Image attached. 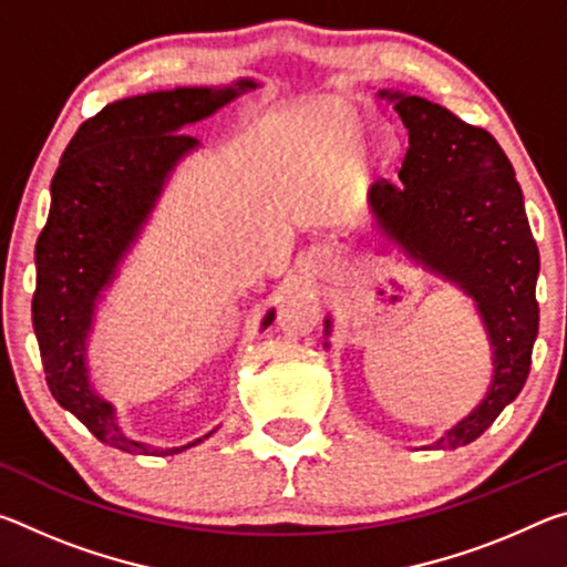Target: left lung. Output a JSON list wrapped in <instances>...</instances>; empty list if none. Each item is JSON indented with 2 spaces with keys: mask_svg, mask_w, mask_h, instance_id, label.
<instances>
[{
  "mask_svg": "<svg viewBox=\"0 0 567 567\" xmlns=\"http://www.w3.org/2000/svg\"><path fill=\"white\" fill-rule=\"evenodd\" d=\"M380 97L395 104L410 147L400 182L380 179L368 189L372 215L412 260L473 297L493 348L487 395L430 445L455 450L483 435L525 385L537 338L540 255L515 169L491 132L415 94L382 90Z\"/></svg>",
  "mask_w": 567,
  "mask_h": 567,
  "instance_id": "obj_1",
  "label": "left lung"
}]
</instances>
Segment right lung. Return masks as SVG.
I'll use <instances>...</instances> for the list:
<instances>
[{
    "mask_svg": "<svg viewBox=\"0 0 567 567\" xmlns=\"http://www.w3.org/2000/svg\"><path fill=\"white\" fill-rule=\"evenodd\" d=\"M257 82L229 87H177L112 102L76 130L52 177L50 217L37 239L32 324L54 400L100 443L132 455H175L127 437L112 402L90 382L87 334L102 290L145 227L172 169L199 142L179 132L215 114ZM275 320L265 315L262 328Z\"/></svg>",
    "mask_w": 567,
    "mask_h": 567,
    "instance_id": "1",
    "label": "right lung"
}]
</instances>
